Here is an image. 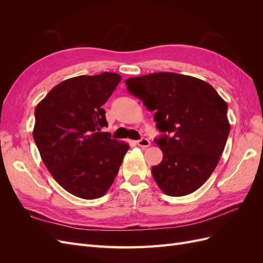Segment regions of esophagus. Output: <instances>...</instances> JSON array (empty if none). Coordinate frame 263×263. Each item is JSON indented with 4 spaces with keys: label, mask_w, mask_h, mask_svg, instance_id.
Instances as JSON below:
<instances>
[{
    "label": "esophagus",
    "mask_w": 263,
    "mask_h": 263,
    "mask_svg": "<svg viewBox=\"0 0 263 263\" xmlns=\"http://www.w3.org/2000/svg\"><path fill=\"white\" fill-rule=\"evenodd\" d=\"M136 142H137V145L141 148H148L150 146V141L147 138H141V139L137 140Z\"/></svg>",
    "instance_id": "obj_1"
}]
</instances>
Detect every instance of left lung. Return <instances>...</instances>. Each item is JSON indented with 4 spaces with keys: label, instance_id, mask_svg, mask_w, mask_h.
Masks as SVG:
<instances>
[{
    "label": "left lung",
    "instance_id": "1",
    "mask_svg": "<svg viewBox=\"0 0 263 263\" xmlns=\"http://www.w3.org/2000/svg\"><path fill=\"white\" fill-rule=\"evenodd\" d=\"M127 90L154 115L156 139L163 154L151 168L163 193L183 196L201 187L216 168L230 132L227 103L200 79L173 73H150L126 80Z\"/></svg>",
    "mask_w": 263,
    "mask_h": 263
}]
</instances>
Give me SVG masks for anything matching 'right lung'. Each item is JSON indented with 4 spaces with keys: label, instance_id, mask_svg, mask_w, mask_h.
<instances>
[{
    "label": "right lung",
    "instance_id": "right-lung-1",
    "mask_svg": "<svg viewBox=\"0 0 263 263\" xmlns=\"http://www.w3.org/2000/svg\"><path fill=\"white\" fill-rule=\"evenodd\" d=\"M122 77L79 76L55 85L35 109L33 137L53 179L84 200L104 195L129 146L110 139L103 104Z\"/></svg>",
    "mask_w": 263,
    "mask_h": 263
}]
</instances>
